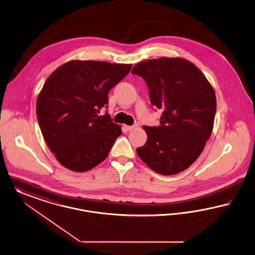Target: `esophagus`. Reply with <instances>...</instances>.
<instances>
[{
    "label": "esophagus",
    "mask_w": 255,
    "mask_h": 255,
    "mask_svg": "<svg viewBox=\"0 0 255 255\" xmlns=\"http://www.w3.org/2000/svg\"><path fill=\"white\" fill-rule=\"evenodd\" d=\"M124 128H125L126 130H128V131H130V130L133 129L134 126H127V125H125V126H124Z\"/></svg>",
    "instance_id": "1"
}]
</instances>
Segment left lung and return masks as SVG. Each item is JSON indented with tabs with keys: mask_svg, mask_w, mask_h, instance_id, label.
Listing matches in <instances>:
<instances>
[{
	"mask_svg": "<svg viewBox=\"0 0 255 255\" xmlns=\"http://www.w3.org/2000/svg\"><path fill=\"white\" fill-rule=\"evenodd\" d=\"M131 73L145 81L150 104L162 111L158 127H144L147 140L137 154L158 174H178L201 155L212 133L214 89L199 68L178 57L146 60Z\"/></svg>",
	"mask_w": 255,
	"mask_h": 255,
	"instance_id": "1",
	"label": "left lung"
}]
</instances>
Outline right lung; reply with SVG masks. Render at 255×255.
Instances as JSON below:
<instances>
[{"label":"right lung","mask_w":255,"mask_h":255,"mask_svg":"<svg viewBox=\"0 0 255 255\" xmlns=\"http://www.w3.org/2000/svg\"><path fill=\"white\" fill-rule=\"evenodd\" d=\"M131 64L72 60L45 81L36 103L43 137L64 167L86 172L102 163L122 134L108 113V92L129 73Z\"/></svg>","instance_id":"obj_1"}]
</instances>
